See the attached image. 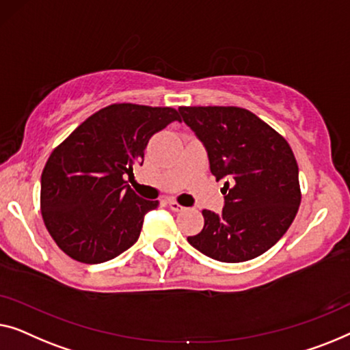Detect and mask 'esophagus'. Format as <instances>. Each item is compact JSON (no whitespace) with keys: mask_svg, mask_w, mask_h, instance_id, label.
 Segmentation results:
<instances>
[{"mask_svg":"<svg viewBox=\"0 0 350 350\" xmlns=\"http://www.w3.org/2000/svg\"><path fill=\"white\" fill-rule=\"evenodd\" d=\"M166 203H168L170 209L174 211V213H179V211H184V206H180V204L177 203V201H174V200H168V201H166Z\"/></svg>","mask_w":350,"mask_h":350,"instance_id":"obj_1","label":"esophagus"}]
</instances>
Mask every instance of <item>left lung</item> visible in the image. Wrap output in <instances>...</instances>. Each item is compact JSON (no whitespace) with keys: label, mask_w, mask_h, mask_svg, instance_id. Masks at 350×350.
Instances as JSON below:
<instances>
[{"label":"left lung","mask_w":350,"mask_h":350,"mask_svg":"<svg viewBox=\"0 0 350 350\" xmlns=\"http://www.w3.org/2000/svg\"><path fill=\"white\" fill-rule=\"evenodd\" d=\"M182 120L225 179V206L204 209V226L187 241L201 254L241 263L267 252L292 225L301 203L298 165L288 142L262 119L234 106H180Z\"/></svg>","instance_id":"1"}]
</instances>
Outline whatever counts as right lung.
I'll return each instance as SVG.
<instances>
[{
    "label": "right lung",
    "mask_w": 350,
    "mask_h": 350,
    "mask_svg": "<svg viewBox=\"0 0 350 350\" xmlns=\"http://www.w3.org/2000/svg\"><path fill=\"white\" fill-rule=\"evenodd\" d=\"M174 120L180 117L173 107L119 103L88 117L53 149L41 176V214L63 252L96 265L136 243L159 201L137 196L124 176L142 165L150 137Z\"/></svg>",
    "instance_id": "obj_1"
}]
</instances>
